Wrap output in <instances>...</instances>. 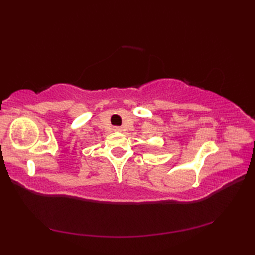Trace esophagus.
Instances as JSON below:
<instances>
[{
  "label": "esophagus",
  "mask_w": 255,
  "mask_h": 255,
  "mask_svg": "<svg viewBox=\"0 0 255 255\" xmlns=\"http://www.w3.org/2000/svg\"><path fill=\"white\" fill-rule=\"evenodd\" d=\"M114 130L117 131V132H121L122 131V128L121 127H115V128H114Z\"/></svg>",
  "instance_id": "esophagus-1"
}]
</instances>
